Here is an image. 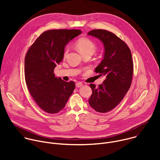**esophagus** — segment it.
<instances>
[{
  "label": "esophagus",
  "mask_w": 160,
  "mask_h": 160,
  "mask_svg": "<svg viewBox=\"0 0 160 160\" xmlns=\"http://www.w3.org/2000/svg\"><path fill=\"white\" fill-rule=\"evenodd\" d=\"M83 86V84L81 83V82H78V83H76V87H78V88H80V87H82Z\"/></svg>",
  "instance_id": "obj_1"
}]
</instances>
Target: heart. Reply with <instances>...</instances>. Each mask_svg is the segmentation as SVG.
<instances>
[{"label":"heart","mask_w":160,"mask_h":160,"mask_svg":"<svg viewBox=\"0 0 160 160\" xmlns=\"http://www.w3.org/2000/svg\"><path fill=\"white\" fill-rule=\"evenodd\" d=\"M76 46L82 55L89 52L94 53L96 48L95 43L92 40L86 37H82L79 38L76 42ZM68 51H69V49H68V47H66L63 52L64 58L67 56Z\"/></svg>","instance_id":"obj_1"}]
</instances>
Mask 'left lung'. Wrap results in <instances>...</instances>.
I'll return each instance as SVG.
<instances>
[{
  "label": "left lung",
  "instance_id": "8db88e82",
  "mask_svg": "<svg viewBox=\"0 0 160 160\" xmlns=\"http://www.w3.org/2000/svg\"><path fill=\"white\" fill-rule=\"evenodd\" d=\"M87 34L100 40L104 48L103 59L95 72L106 79L98 87L90 84L92 94L88 99L91 107L104 113L115 108L130 88L133 71L132 54L128 45L112 32L99 29Z\"/></svg>",
  "mask_w": 160,
  "mask_h": 160
}]
</instances>
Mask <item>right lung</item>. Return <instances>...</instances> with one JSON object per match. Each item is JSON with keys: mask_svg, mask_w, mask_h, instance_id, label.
<instances>
[{"mask_svg": "<svg viewBox=\"0 0 160 160\" xmlns=\"http://www.w3.org/2000/svg\"><path fill=\"white\" fill-rule=\"evenodd\" d=\"M80 30H51L42 33L29 48L25 59V77L35 102L51 114L62 110L75 88L54 73L62 61L66 45L81 34Z\"/></svg>", "mask_w": 160, "mask_h": 160, "instance_id": "1", "label": "right lung"}]
</instances>
